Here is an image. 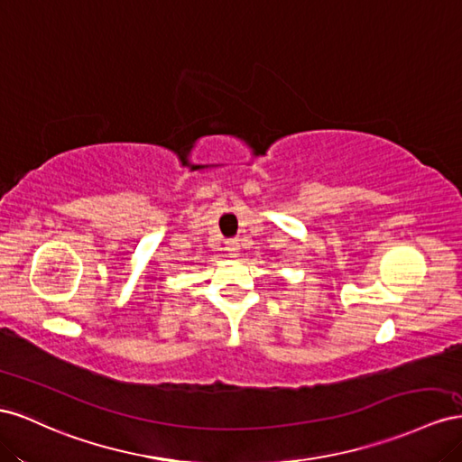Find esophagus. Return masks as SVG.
Wrapping results in <instances>:
<instances>
[{"instance_id": "1", "label": "esophagus", "mask_w": 462, "mask_h": 462, "mask_svg": "<svg viewBox=\"0 0 462 462\" xmlns=\"http://www.w3.org/2000/svg\"><path fill=\"white\" fill-rule=\"evenodd\" d=\"M226 254L230 257H238L240 255V240H236V238L226 240Z\"/></svg>"}]
</instances>
